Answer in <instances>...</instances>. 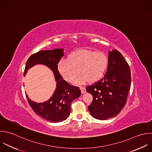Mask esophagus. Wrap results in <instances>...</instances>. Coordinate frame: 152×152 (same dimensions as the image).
Returning <instances> with one entry per match:
<instances>
[{"label": "esophagus", "instance_id": "1", "mask_svg": "<svg viewBox=\"0 0 152 152\" xmlns=\"http://www.w3.org/2000/svg\"><path fill=\"white\" fill-rule=\"evenodd\" d=\"M80 89L81 92H82V94H85V93L86 92L85 88L83 87V86H80Z\"/></svg>", "mask_w": 152, "mask_h": 152}]
</instances>
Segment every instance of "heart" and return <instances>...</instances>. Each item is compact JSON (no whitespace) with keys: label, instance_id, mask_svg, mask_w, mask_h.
I'll list each match as a JSON object with an SVG mask.
<instances>
[{"label":"heart","instance_id":"1","mask_svg":"<svg viewBox=\"0 0 152 152\" xmlns=\"http://www.w3.org/2000/svg\"><path fill=\"white\" fill-rule=\"evenodd\" d=\"M107 55L102 52H96L87 50L75 51L68 57V60L62 59L58 64V71L67 81H73L75 84H83L96 82L104 75L108 66Z\"/></svg>","mask_w":152,"mask_h":152}]
</instances>
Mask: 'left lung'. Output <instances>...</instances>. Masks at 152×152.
<instances>
[{"label": "left lung", "instance_id": "8db88e82", "mask_svg": "<svg viewBox=\"0 0 152 152\" xmlns=\"http://www.w3.org/2000/svg\"><path fill=\"white\" fill-rule=\"evenodd\" d=\"M108 54L104 77L86 87V91L93 96L89 111L94 118L100 120L113 118L120 113L131 86L130 69L125 58L117 50L109 51Z\"/></svg>", "mask_w": 152, "mask_h": 152}]
</instances>
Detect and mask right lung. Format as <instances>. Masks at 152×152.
<instances>
[{
  "label": "right lung",
  "instance_id": "right-lung-1",
  "mask_svg": "<svg viewBox=\"0 0 152 152\" xmlns=\"http://www.w3.org/2000/svg\"><path fill=\"white\" fill-rule=\"evenodd\" d=\"M63 50L62 48L42 50L31 55L26 61L23 73L25 76L28 70L38 64L48 67L54 72L56 89L48 101L37 103L26 95L33 111L39 116L53 123L66 120L70 115L72 102L81 95L79 88L69 84L63 79L58 71V63L64 55Z\"/></svg>",
  "mask_w": 152,
  "mask_h": 152
}]
</instances>
